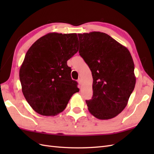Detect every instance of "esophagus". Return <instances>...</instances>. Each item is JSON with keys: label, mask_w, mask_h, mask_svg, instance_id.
Listing matches in <instances>:
<instances>
[{"label": "esophagus", "mask_w": 154, "mask_h": 154, "mask_svg": "<svg viewBox=\"0 0 154 154\" xmlns=\"http://www.w3.org/2000/svg\"><path fill=\"white\" fill-rule=\"evenodd\" d=\"M78 83H79V85H82V79L81 78H79L78 79Z\"/></svg>", "instance_id": "34e87169"}]
</instances>
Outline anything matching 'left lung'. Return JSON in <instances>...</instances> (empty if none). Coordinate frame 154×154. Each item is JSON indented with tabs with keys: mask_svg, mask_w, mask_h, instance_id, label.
I'll use <instances>...</instances> for the list:
<instances>
[{
	"mask_svg": "<svg viewBox=\"0 0 154 154\" xmlns=\"http://www.w3.org/2000/svg\"><path fill=\"white\" fill-rule=\"evenodd\" d=\"M78 35L79 53L93 78L92 99L86 100L88 111L99 119L113 118L127 106L136 85L132 56L127 48L104 32Z\"/></svg>",
	"mask_w": 154,
	"mask_h": 154,
	"instance_id": "obj_1",
	"label": "left lung"
}]
</instances>
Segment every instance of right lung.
<instances>
[{
	"instance_id": "right-lung-1",
	"label": "right lung",
	"mask_w": 154,
	"mask_h": 154,
	"mask_svg": "<svg viewBox=\"0 0 154 154\" xmlns=\"http://www.w3.org/2000/svg\"><path fill=\"white\" fill-rule=\"evenodd\" d=\"M78 51L76 33L57 32L42 36L27 51L19 77L23 94L37 113L58 114L66 108L71 96L79 92L67 63Z\"/></svg>"
}]
</instances>
